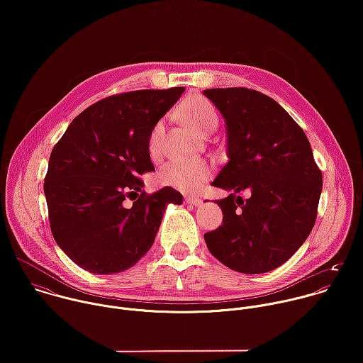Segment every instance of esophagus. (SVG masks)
Wrapping results in <instances>:
<instances>
[{
	"instance_id": "esophagus-1",
	"label": "esophagus",
	"mask_w": 363,
	"mask_h": 363,
	"mask_svg": "<svg viewBox=\"0 0 363 363\" xmlns=\"http://www.w3.org/2000/svg\"><path fill=\"white\" fill-rule=\"evenodd\" d=\"M185 202L189 203V205H201L202 199L199 196H186L185 198Z\"/></svg>"
}]
</instances>
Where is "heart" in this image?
Wrapping results in <instances>:
<instances>
[{"label":"heart","instance_id":"b5f03b06","mask_svg":"<svg viewBox=\"0 0 363 363\" xmlns=\"http://www.w3.org/2000/svg\"><path fill=\"white\" fill-rule=\"evenodd\" d=\"M181 116L196 133L206 135L218 125V113L213 103L201 96H191L184 100ZM164 123L158 122L149 133V149L153 152L160 146ZM211 165L203 160H171L160 171V182L184 192H195L211 175Z\"/></svg>","mask_w":363,"mask_h":363}]
</instances>
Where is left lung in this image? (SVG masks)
<instances>
[{
  "mask_svg": "<svg viewBox=\"0 0 363 363\" xmlns=\"http://www.w3.org/2000/svg\"><path fill=\"white\" fill-rule=\"evenodd\" d=\"M225 119L228 164L214 186L223 225L205 233L211 254L244 274L272 272L312 231L322 194V171L303 129L279 103L252 89L203 90ZM245 190L249 198L239 194Z\"/></svg>",
  "mask_w": 363,
  "mask_h": 363,
  "instance_id": "8db88e82",
  "label": "left lung"
}]
</instances>
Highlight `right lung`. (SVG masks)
Listing matches in <instances>:
<instances>
[{"instance_id": "1", "label": "right lung", "mask_w": 363, "mask_h": 363, "mask_svg": "<svg viewBox=\"0 0 363 363\" xmlns=\"http://www.w3.org/2000/svg\"><path fill=\"white\" fill-rule=\"evenodd\" d=\"M185 87L135 90L99 100L83 111L55 145L44 178L48 221L59 247L93 274L135 266L153 244L168 203H182L171 188L142 191L155 171L149 133ZM134 202L126 207L127 199Z\"/></svg>"}]
</instances>
